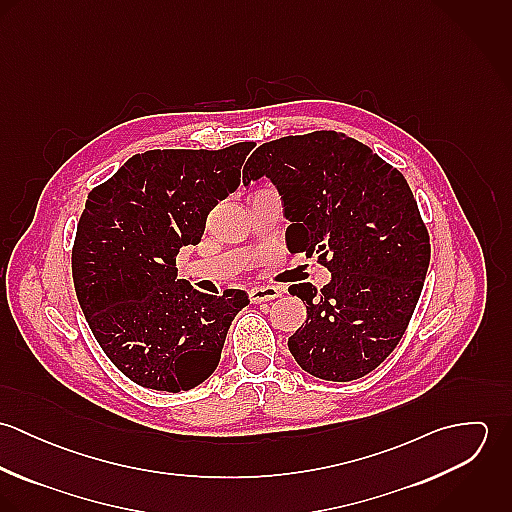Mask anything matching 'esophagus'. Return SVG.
I'll return each mask as SVG.
<instances>
[{
    "mask_svg": "<svg viewBox=\"0 0 512 512\" xmlns=\"http://www.w3.org/2000/svg\"><path fill=\"white\" fill-rule=\"evenodd\" d=\"M282 295V290L276 288V286H258V288H252L248 292V297L252 303H262V301H270V299H276Z\"/></svg>",
    "mask_w": 512,
    "mask_h": 512,
    "instance_id": "esophagus-1",
    "label": "esophagus"
}]
</instances>
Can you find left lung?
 Wrapping results in <instances>:
<instances>
[{"mask_svg": "<svg viewBox=\"0 0 512 512\" xmlns=\"http://www.w3.org/2000/svg\"><path fill=\"white\" fill-rule=\"evenodd\" d=\"M268 177L280 191L292 254H317L331 272L321 290L293 284L307 307L288 339L297 365L349 382L400 343L430 266V234L404 175L365 144L331 130L258 147L244 183Z\"/></svg>", "mask_w": 512, "mask_h": 512, "instance_id": "8db88e82", "label": "left lung"}]
</instances>
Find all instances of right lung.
Masks as SVG:
<instances>
[{"mask_svg":"<svg viewBox=\"0 0 512 512\" xmlns=\"http://www.w3.org/2000/svg\"><path fill=\"white\" fill-rule=\"evenodd\" d=\"M254 146L151 149L88 193L73 244L76 297L106 357L144 388L183 392L207 380L250 301L242 290H195L177 280L175 260L238 189Z\"/></svg>","mask_w":512,"mask_h":512,"instance_id":"obj_1","label":"right lung"}]
</instances>
